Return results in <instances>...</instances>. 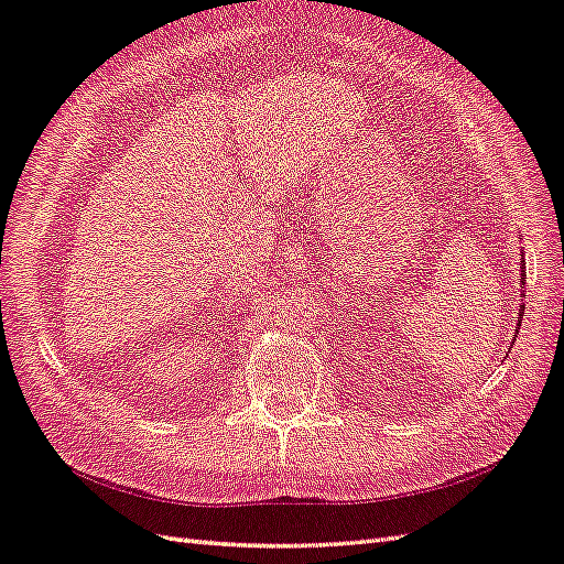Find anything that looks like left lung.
Returning <instances> with one entry per match:
<instances>
[{"mask_svg":"<svg viewBox=\"0 0 564 564\" xmlns=\"http://www.w3.org/2000/svg\"><path fill=\"white\" fill-rule=\"evenodd\" d=\"M521 284H527V278H524V258H521ZM524 315V304L519 306V318Z\"/></svg>","mask_w":564,"mask_h":564,"instance_id":"left-lung-1","label":"left lung"}]
</instances>
